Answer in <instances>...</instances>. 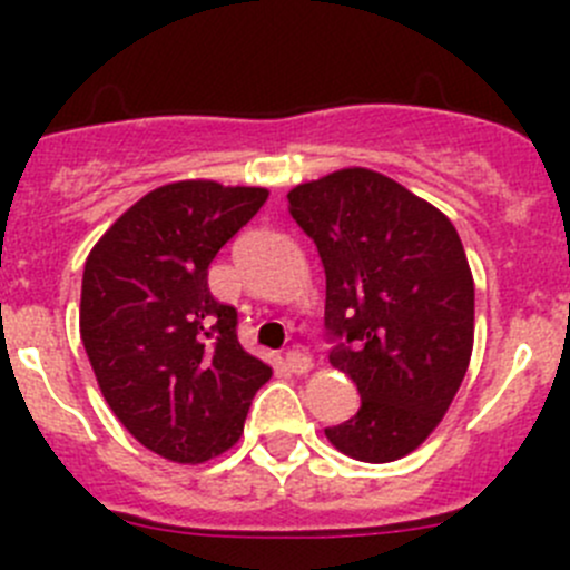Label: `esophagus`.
Returning <instances> with one entry per match:
<instances>
[{
    "mask_svg": "<svg viewBox=\"0 0 570 570\" xmlns=\"http://www.w3.org/2000/svg\"><path fill=\"white\" fill-rule=\"evenodd\" d=\"M286 366H289L295 375H306V372L312 370V355L303 353V350H289V353H286Z\"/></svg>",
    "mask_w": 570,
    "mask_h": 570,
    "instance_id": "34e87169",
    "label": "esophagus"
}]
</instances>
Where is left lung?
<instances>
[{
  "label": "left lung",
  "mask_w": 570,
  "mask_h": 570,
  "mask_svg": "<svg viewBox=\"0 0 570 570\" xmlns=\"http://www.w3.org/2000/svg\"><path fill=\"white\" fill-rule=\"evenodd\" d=\"M286 198L325 267L331 364L361 394L327 441L355 461H396L433 433L469 370L474 281L461 237L433 204L366 168Z\"/></svg>",
  "instance_id": "8db88e82"
}]
</instances>
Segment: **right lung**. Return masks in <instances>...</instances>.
I'll use <instances>...</instances> for the list:
<instances>
[{
	"instance_id": "right-lung-1",
	"label": "right lung",
	"mask_w": 570,
	"mask_h": 570,
	"mask_svg": "<svg viewBox=\"0 0 570 570\" xmlns=\"http://www.w3.org/2000/svg\"><path fill=\"white\" fill-rule=\"evenodd\" d=\"M264 187L176 181L126 209L85 262L79 333L101 394L157 455L204 463L243 435L273 370L237 338V308L209 292L217 250L267 200Z\"/></svg>"
}]
</instances>
